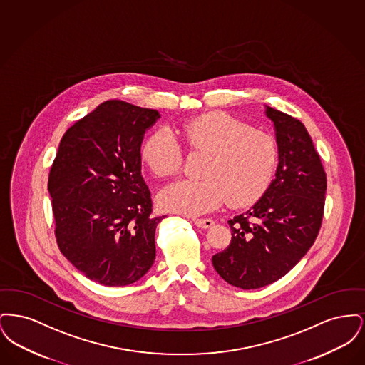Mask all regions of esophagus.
Segmentation results:
<instances>
[{
	"label": "esophagus",
	"mask_w": 365,
	"mask_h": 365,
	"mask_svg": "<svg viewBox=\"0 0 365 365\" xmlns=\"http://www.w3.org/2000/svg\"><path fill=\"white\" fill-rule=\"evenodd\" d=\"M194 225L200 228H210L215 225V222L212 219H194L192 220Z\"/></svg>",
	"instance_id": "obj_1"
}]
</instances>
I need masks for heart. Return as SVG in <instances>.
<instances>
[{
  "label": "heart",
  "instance_id": "1",
  "mask_svg": "<svg viewBox=\"0 0 365 365\" xmlns=\"http://www.w3.org/2000/svg\"><path fill=\"white\" fill-rule=\"evenodd\" d=\"M176 134L191 152L205 153L201 180L180 179L157 194L158 207L183 215H204L227 200L231 207H246L268 189L278 164L277 140L265 131L225 113H209L176 127ZM140 158L153 174H176L182 152L174 135L160 128L143 140Z\"/></svg>",
  "mask_w": 365,
  "mask_h": 365
}]
</instances>
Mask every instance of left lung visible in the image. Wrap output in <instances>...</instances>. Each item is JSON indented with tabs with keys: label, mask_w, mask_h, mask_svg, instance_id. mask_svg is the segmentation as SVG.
Here are the masks:
<instances>
[{
	"label": "left lung",
	"mask_w": 365,
	"mask_h": 365,
	"mask_svg": "<svg viewBox=\"0 0 365 365\" xmlns=\"http://www.w3.org/2000/svg\"><path fill=\"white\" fill-rule=\"evenodd\" d=\"M278 146L275 179L260 200L228 220L231 242L212 257L216 272L243 290L284 277L312 246L322 225L327 179L299 120L265 105Z\"/></svg>",
	"instance_id": "obj_1"
}]
</instances>
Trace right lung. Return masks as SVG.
<instances>
[{"label": "right lung", "mask_w": 365, "mask_h": 365, "mask_svg": "<svg viewBox=\"0 0 365 365\" xmlns=\"http://www.w3.org/2000/svg\"><path fill=\"white\" fill-rule=\"evenodd\" d=\"M158 112L119 100L98 105L67 130L53 161L56 238L86 278L127 286L156 259L150 191L140 174V145Z\"/></svg>", "instance_id": "right-lung-1"}]
</instances>
